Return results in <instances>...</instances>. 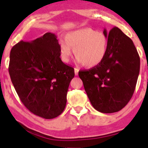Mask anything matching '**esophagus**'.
I'll use <instances>...</instances> for the list:
<instances>
[{"instance_id": "1", "label": "esophagus", "mask_w": 148, "mask_h": 148, "mask_svg": "<svg viewBox=\"0 0 148 148\" xmlns=\"http://www.w3.org/2000/svg\"><path fill=\"white\" fill-rule=\"evenodd\" d=\"M79 69L77 68V67H76V68H74V73H75V75L77 76L78 74H79Z\"/></svg>"}]
</instances>
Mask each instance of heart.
Listing matches in <instances>:
<instances>
[{
    "label": "heart",
    "instance_id": "obj_1",
    "mask_svg": "<svg viewBox=\"0 0 148 148\" xmlns=\"http://www.w3.org/2000/svg\"><path fill=\"white\" fill-rule=\"evenodd\" d=\"M108 39L103 32L89 28H81L67 33L65 39L60 40L62 60L69 62L74 49L76 60L87 67L99 65L106 57Z\"/></svg>",
    "mask_w": 148,
    "mask_h": 148
}]
</instances>
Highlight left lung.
<instances>
[{
	"label": "left lung",
	"mask_w": 148,
	"mask_h": 148,
	"mask_svg": "<svg viewBox=\"0 0 148 148\" xmlns=\"http://www.w3.org/2000/svg\"><path fill=\"white\" fill-rule=\"evenodd\" d=\"M108 52L99 65L79 76L91 104L103 113L118 112L132 97L140 72V58L133 41L118 27L107 33Z\"/></svg>",
	"instance_id": "8db88e82"
}]
</instances>
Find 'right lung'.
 <instances>
[{
    "label": "right lung",
    "instance_id": "1",
    "mask_svg": "<svg viewBox=\"0 0 148 148\" xmlns=\"http://www.w3.org/2000/svg\"><path fill=\"white\" fill-rule=\"evenodd\" d=\"M60 45L51 33L30 42L21 41L10 51L9 73L21 102L45 119L60 115L74 69L60 59Z\"/></svg>",
    "mask_w": 148,
    "mask_h": 148
}]
</instances>
